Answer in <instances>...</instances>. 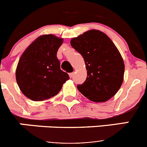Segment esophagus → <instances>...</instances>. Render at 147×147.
Listing matches in <instances>:
<instances>
[{
  "label": "esophagus",
  "instance_id": "esophagus-1",
  "mask_svg": "<svg viewBox=\"0 0 147 147\" xmlns=\"http://www.w3.org/2000/svg\"><path fill=\"white\" fill-rule=\"evenodd\" d=\"M74 73H70V74H69V76H70V77H73V76H74Z\"/></svg>",
  "mask_w": 147,
  "mask_h": 147
}]
</instances>
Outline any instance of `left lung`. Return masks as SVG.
Here are the masks:
<instances>
[{"label": "left lung", "instance_id": "1", "mask_svg": "<svg viewBox=\"0 0 147 147\" xmlns=\"http://www.w3.org/2000/svg\"><path fill=\"white\" fill-rule=\"evenodd\" d=\"M71 45L84 58L88 76L80 93L90 101L104 102L121 88L124 80V63L112 40L98 30H90L71 40Z\"/></svg>", "mask_w": 147, "mask_h": 147}]
</instances>
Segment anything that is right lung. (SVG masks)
Masks as SVG:
<instances>
[{
  "label": "right lung",
  "instance_id": "1",
  "mask_svg": "<svg viewBox=\"0 0 147 147\" xmlns=\"http://www.w3.org/2000/svg\"><path fill=\"white\" fill-rule=\"evenodd\" d=\"M63 40L53 34L37 37L23 52L16 69V80L22 93L33 101L54 96L70 79L60 69L57 54Z\"/></svg>",
  "mask_w": 147,
  "mask_h": 147
}]
</instances>
